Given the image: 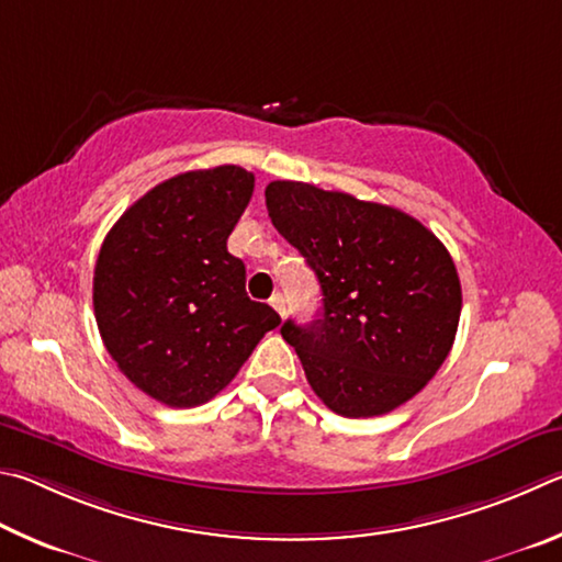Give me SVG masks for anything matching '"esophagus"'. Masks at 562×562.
I'll return each instance as SVG.
<instances>
[{"label":"esophagus","mask_w":562,"mask_h":562,"mask_svg":"<svg viewBox=\"0 0 562 562\" xmlns=\"http://www.w3.org/2000/svg\"><path fill=\"white\" fill-rule=\"evenodd\" d=\"M269 303L273 306V311L279 313V316H283V313H286V299H283V293H273Z\"/></svg>","instance_id":"esophagus-1"}]
</instances>
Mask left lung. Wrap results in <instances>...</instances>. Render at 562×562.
Returning a JSON list of instances; mask_svg holds the SVG:
<instances>
[{
  "mask_svg": "<svg viewBox=\"0 0 562 562\" xmlns=\"http://www.w3.org/2000/svg\"><path fill=\"white\" fill-rule=\"evenodd\" d=\"M266 210L321 283V318L281 326L313 392L352 419L405 405L454 346L461 283L447 246L395 206L306 182H269Z\"/></svg>",
  "mask_w": 562,
  "mask_h": 562,
  "instance_id": "1",
  "label": "left lung"
}]
</instances>
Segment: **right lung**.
Segmentation results:
<instances>
[{"instance_id":"add662e5","label":"right lung","mask_w":562,"mask_h":562,"mask_svg":"<svg viewBox=\"0 0 562 562\" xmlns=\"http://www.w3.org/2000/svg\"><path fill=\"white\" fill-rule=\"evenodd\" d=\"M254 175L220 165L153 187L113 224L93 273L95 323L123 375L167 407H196L229 385L281 318L246 296L226 239Z\"/></svg>"}]
</instances>
